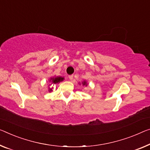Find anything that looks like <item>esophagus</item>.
Listing matches in <instances>:
<instances>
[{"mask_svg":"<svg viewBox=\"0 0 150 150\" xmlns=\"http://www.w3.org/2000/svg\"><path fill=\"white\" fill-rule=\"evenodd\" d=\"M73 77H74L73 75H70V76H68L69 79H70V80H72L73 79Z\"/></svg>","mask_w":150,"mask_h":150,"instance_id":"esophagus-1","label":"esophagus"}]
</instances>
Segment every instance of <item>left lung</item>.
<instances>
[{"mask_svg":"<svg viewBox=\"0 0 150 150\" xmlns=\"http://www.w3.org/2000/svg\"><path fill=\"white\" fill-rule=\"evenodd\" d=\"M86 84V82H83V85Z\"/></svg>","mask_w":150,"mask_h":150,"instance_id":"obj_1","label":"left lung"}]
</instances>
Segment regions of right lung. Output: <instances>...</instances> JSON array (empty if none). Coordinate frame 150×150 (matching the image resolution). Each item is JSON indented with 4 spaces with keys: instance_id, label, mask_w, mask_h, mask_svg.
I'll return each mask as SVG.
<instances>
[{
    "instance_id": "add662e5",
    "label": "right lung",
    "mask_w": 150,
    "mask_h": 150,
    "mask_svg": "<svg viewBox=\"0 0 150 150\" xmlns=\"http://www.w3.org/2000/svg\"><path fill=\"white\" fill-rule=\"evenodd\" d=\"M52 83H54V84H56V83H58V82H61V81H62V80H64V78H62V77H56V78H52ZM50 81H51V80H50ZM50 91H52V89H50Z\"/></svg>"
}]
</instances>
